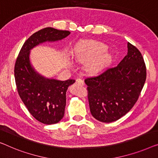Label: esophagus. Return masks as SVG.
<instances>
[{"mask_svg": "<svg viewBox=\"0 0 158 158\" xmlns=\"http://www.w3.org/2000/svg\"><path fill=\"white\" fill-rule=\"evenodd\" d=\"M76 84H78V85H80V86H83L84 84V82L83 80H81V79H77L76 80Z\"/></svg>", "mask_w": 158, "mask_h": 158, "instance_id": "34e87169", "label": "esophagus"}]
</instances>
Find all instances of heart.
<instances>
[{"mask_svg":"<svg viewBox=\"0 0 158 158\" xmlns=\"http://www.w3.org/2000/svg\"><path fill=\"white\" fill-rule=\"evenodd\" d=\"M107 47L104 44L97 41H88L82 44L75 52V57L78 61L84 62L92 58L96 57L86 64V69L89 72H96L103 67L108 61L110 55L103 53L106 51ZM67 65L69 67L73 66V62L69 56L66 57Z\"/></svg>","mask_w":158,"mask_h":158,"instance_id":"obj_1","label":"heart"}]
</instances>
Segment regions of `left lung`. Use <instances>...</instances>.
<instances>
[{"label":"left lung","mask_w":158,"mask_h":158,"mask_svg":"<svg viewBox=\"0 0 158 158\" xmlns=\"http://www.w3.org/2000/svg\"><path fill=\"white\" fill-rule=\"evenodd\" d=\"M146 80L141 53L127 43V54L114 67L86 78L91 114L102 123H112L125 115L138 99Z\"/></svg>","instance_id":"1"}]
</instances>
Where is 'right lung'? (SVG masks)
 <instances>
[{
	"label": "right lung",
	"mask_w": 158,
	"mask_h": 158,
	"mask_svg": "<svg viewBox=\"0 0 158 158\" xmlns=\"http://www.w3.org/2000/svg\"><path fill=\"white\" fill-rule=\"evenodd\" d=\"M69 34L68 31L51 27L34 33L23 44L15 61L14 77L19 96L31 114L43 124H56L63 118L66 90L75 80L60 81L40 74L31 63V51L40 44L59 41Z\"/></svg>",
	"instance_id": "1"
}]
</instances>
